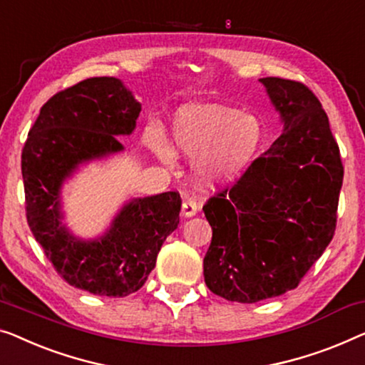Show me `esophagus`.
<instances>
[{"instance_id":"1","label":"esophagus","mask_w":365,"mask_h":365,"mask_svg":"<svg viewBox=\"0 0 365 365\" xmlns=\"http://www.w3.org/2000/svg\"><path fill=\"white\" fill-rule=\"evenodd\" d=\"M197 214V204H195V200L192 199H186L182 202V207H181V215L184 219L187 217H192V215Z\"/></svg>"}]
</instances>
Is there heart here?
<instances>
[{"label":"heart","mask_w":365,"mask_h":365,"mask_svg":"<svg viewBox=\"0 0 365 365\" xmlns=\"http://www.w3.org/2000/svg\"><path fill=\"white\" fill-rule=\"evenodd\" d=\"M145 143L163 165L176 156L192 161V176L200 187L232 184L248 171L260 155L263 128L255 117L210 102L186 103L171 123V140L148 130Z\"/></svg>","instance_id":"heart-1"}]
</instances>
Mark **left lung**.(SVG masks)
I'll use <instances>...</instances> for the list:
<instances>
[{
    "label": "left lung",
    "mask_w": 365,
    "mask_h": 365,
    "mask_svg": "<svg viewBox=\"0 0 365 365\" xmlns=\"http://www.w3.org/2000/svg\"><path fill=\"white\" fill-rule=\"evenodd\" d=\"M282 135L230 191L204 205L210 292L257 303L297 288L334 235L344 168L319 100L299 82L260 78Z\"/></svg>",
    "instance_id": "obj_1"
}]
</instances>
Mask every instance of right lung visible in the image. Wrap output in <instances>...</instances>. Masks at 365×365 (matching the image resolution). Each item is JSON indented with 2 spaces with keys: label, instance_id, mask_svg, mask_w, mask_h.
<instances>
[{
  "label": "right lung",
  "instance_id": "right-lung-1",
  "mask_svg": "<svg viewBox=\"0 0 365 365\" xmlns=\"http://www.w3.org/2000/svg\"><path fill=\"white\" fill-rule=\"evenodd\" d=\"M141 103L117 77H92L44 103L21 156L26 215L34 239L71 287L98 297L138 292L166 237L178 229V192L131 197L95 237L66 222L64 186L93 161L125 151L117 136L136 128Z\"/></svg>",
  "mask_w": 365,
  "mask_h": 365
}]
</instances>
